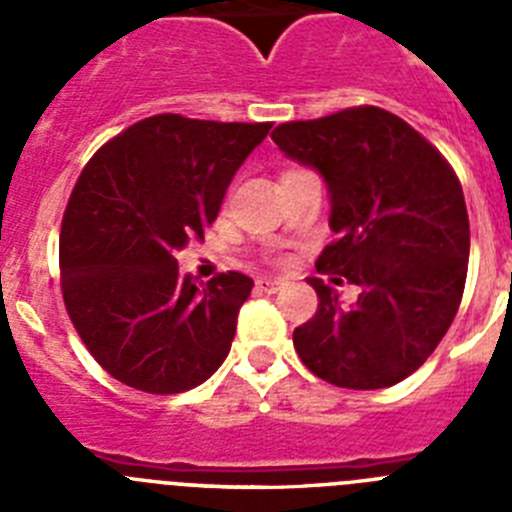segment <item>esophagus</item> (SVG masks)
Segmentation results:
<instances>
[{
    "label": "esophagus",
    "mask_w": 512,
    "mask_h": 512,
    "mask_svg": "<svg viewBox=\"0 0 512 512\" xmlns=\"http://www.w3.org/2000/svg\"><path fill=\"white\" fill-rule=\"evenodd\" d=\"M282 284H284L282 279H277V277H259V279H256V287H259L261 292H269V295H271V292H277Z\"/></svg>",
    "instance_id": "1"
}]
</instances>
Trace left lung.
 I'll use <instances>...</instances> for the list:
<instances>
[{
    "mask_svg": "<svg viewBox=\"0 0 512 512\" xmlns=\"http://www.w3.org/2000/svg\"><path fill=\"white\" fill-rule=\"evenodd\" d=\"M271 140L323 174L330 230L318 271L361 289L354 307L318 277V310L295 328L315 377L348 390L392 387L420 369L459 310L469 264V215L459 176L402 117L361 104L318 120L282 122Z\"/></svg>",
    "mask_w": 512,
    "mask_h": 512,
    "instance_id": "8db88e82",
    "label": "left lung"
}]
</instances>
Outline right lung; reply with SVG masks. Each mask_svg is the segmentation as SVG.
Here are the masks:
<instances>
[{
    "label": "right lung",
    "mask_w": 512,
    "mask_h": 512,
    "mask_svg": "<svg viewBox=\"0 0 512 512\" xmlns=\"http://www.w3.org/2000/svg\"><path fill=\"white\" fill-rule=\"evenodd\" d=\"M271 122L153 115L107 140L63 212V305L104 372L133 390L176 395L225 361L253 279L182 277L176 251L202 241L225 189Z\"/></svg>",
    "instance_id": "right-lung-1"
}]
</instances>
